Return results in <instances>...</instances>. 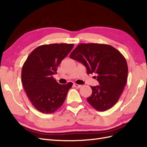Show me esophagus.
Wrapping results in <instances>:
<instances>
[{
    "label": "esophagus",
    "mask_w": 147,
    "mask_h": 147,
    "mask_svg": "<svg viewBox=\"0 0 147 147\" xmlns=\"http://www.w3.org/2000/svg\"><path fill=\"white\" fill-rule=\"evenodd\" d=\"M73 86H74L75 88H81V85H80V84H76V83H74V84H73Z\"/></svg>",
    "instance_id": "34e87169"
}]
</instances>
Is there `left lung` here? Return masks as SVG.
Listing matches in <instances>:
<instances>
[{
    "label": "left lung",
    "instance_id": "1",
    "mask_svg": "<svg viewBox=\"0 0 147 147\" xmlns=\"http://www.w3.org/2000/svg\"><path fill=\"white\" fill-rule=\"evenodd\" d=\"M69 57L83 64L87 73L97 74L99 85L91 86L92 94L87 101L98 111H105L118 102L125 86L128 66L125 58L111 45L81 43Z\"/></svg>",
    "mask_w": 147,
    "mask_h": 147
}]
</instances>
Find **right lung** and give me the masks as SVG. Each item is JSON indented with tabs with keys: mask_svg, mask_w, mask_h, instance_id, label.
<instances>
[{
	"mask_svg": "<svg viewBox=\"0 0 147 147\" xmlns=\"http://www.w3.org/2000/svg\"><path fill=\"white\" fill-rule=\"evenodd\" d=\"M74 44L54 43L36 48L22 69V82L32 105L40 112L51 114L65 101L72 82L60 84L55 80L58 67L69 53Z\"/></svg>",
	"mask_w": 147,
	"mask_h": 147,
	"instance_id": "obj_1",
	"label": "right lung"
}]
</instances>
